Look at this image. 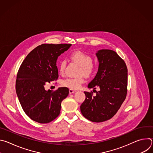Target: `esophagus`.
<instances>
[{
  "mask_svg": "<svg viewBox=\"0 0 153 153\" xmlns=\"http://www.w3.org/2000/svg\"><path fill=\"white\" fill-rule=\"evenodd\" d=\"M76 90H73V89H70V90H69L70 94H72V93H74V92H76Z\"/></svg>",
  "mask_w": 153,
  "mask_h": 153,
  "instance_id": "34e87169",
  "label": "esophagus"
}]
</instances>
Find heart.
Here are the masks:
<instances>
[{
    "label": "heart",
    "mask_w": 153,
    "mask_h": 153,
    "mask_svg": "<svg viewBox=\"0 0 153 153\" xmlns=\"http://www.w3.org/2000/svg\"><path fill=\"white\" fill-rule=\"evenodd\" d=\"M69 59L79 66L76 77L67 78L63 80L61 84L63 86L70 89L76 90L79 88L81 85L84 82V75L86 77L91 76L96 71V65L92 61V57L87 53L80 51L76 50L71 52L69 56ZM66 62L65 60L60 61L59 65V71L60 74H63L65 70Z\"/></svg>",
    "instance_id": "b5f03b06"
}]
</instances>
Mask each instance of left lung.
<instances>
[{
  "instance_id": "left-lung-1",
  "label": "left lung",
  "mask_w": 153,
  "mask_h": 153,
  "mask_svg": "<svg viewBox=\"0 0 153 153\" xmlns=\"http://www.w3.org/2000/svg\"><path fill=\"white\" fill-rule=\"evenodd\" d=\"M96 56L99 70L88 84L93 93L85 91V100L80 105L82 115L94 122H102L112 118L119 110L127 94L128 70L124 60L114 51L100 50ZM98 86L100 90H95Z\"/></svg>"
}]
</instances>
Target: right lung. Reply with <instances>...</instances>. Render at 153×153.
I'll return each mask as SVG.
<instances>
[{"label":"right lung","mask_w":153,"mask_h":153,"mask_svg":"<svg viewBox=\"0 0 153 153\" xmlns=\"http://www.w3.org/2000/svg\"><path fill=\"white\" fill-rule=\"evenodd\" d=\"M71 44H42L33 50L22 63L18 70L16 93L26 114L40 123H48L57 118L61 103L69 94L67 87L45 90L47 82L59 77L57 57L68 50Z\"/></svg>","instance_id":"obj_1"}]
</instances>
